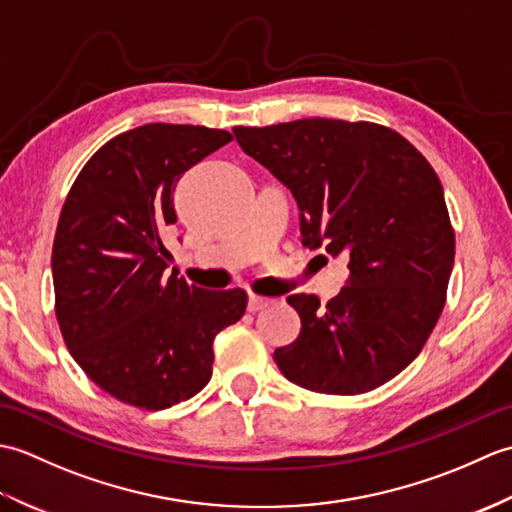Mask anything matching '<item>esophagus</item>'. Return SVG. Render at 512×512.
I'll list each match as a JSON object with an SVG mask.
<instances>
[{
	"label": "esophagus",
	"instance_id": "1",
	"mask_svg": "<svg viewBox=\"0 0 512 512\" xmlns=\"http://www.w3.org/2000/svg\"><path fill=\"white\" fill-rule=\"evenodd\" d=\"M268 306V299L257 297V295H248V312H259Z\"/></svg>",
	"mask_w": 512,
	"mask_h": 512
}]
</instances>
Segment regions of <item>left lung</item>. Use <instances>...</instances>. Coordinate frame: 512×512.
<instances>
[{
    "label": "left lung",
    "mask_w": 512,
    "mask_h": 512,
    "mask_svg": "<svg viewBox=\"0 0 512 512\" xmlns=\"http://www.w3.org/2000/svg\"><path fill=\"white\" fill-rule=\"evenodd\" d=\"M237 145L292 193L301 244L350 257L339 297L292 295L301 332L275 350L290 383L354 396L398 376L447 297L455 235L442 184L420 151L372 123L303 118L235 127Z\"/></svg>",
    "instance_id": "obj_1"
}]
</instances>
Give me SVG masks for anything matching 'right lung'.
<instances>
[{
  "label": "right lung",
  "instance_id": "right-lung-1",
  "mask_svg": "<svg viewBox=\"0 0 512 512\" xmlns=\"http://www.w3.org/2000/svg\"><path fill=\"white\" fill-rule=\"evenodd\" d=\"M233 136L149 123L88 160L63 204L52 246L57 321L74 361L116 400L158 411L211 380L213 341L242 319L244 290L167 277L162 235L178 222L173 191Z\"/></svg>",
  "mask_w": 512,
  "mask_h": 512
}]
</instances>
